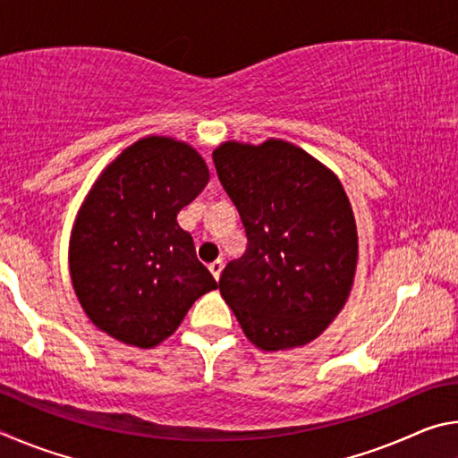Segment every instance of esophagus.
Listing matches in <instances>:
<instances>
[{"label": "esophagus", "instance_id": "esophagus-1", "mask_svg": "<svg viewBox=\"0 0 458 458\" xmlns=\"http://www.w3.org/2000/svg\"><path fill=\"white\" fill-rule=\"evenodd\" d=\"M210 273H212V276L216 278V281H218L220 278V275H222V268H224V262L222 260H214V262H210Z\"/></svg>", "mask_w": 458, "mask_h": 458}]
</instances>
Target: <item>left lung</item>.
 <instances>
[{"label": "left lung", "instance_id": "8db88e82", "mask_svg": "<svg viewBox=\"0 0 458 458\" xmlns=\"http://www.w3.org/2000/svg\"><path fill=\"white\" fill-rule=\"evenodd\" d=\"M242 218L248 248L220 276V294L262 352L311 344L350 299L358 226L339 177L283 139L226 141L212 153Z\"/></svg>", "mask_w": 458, "mask_h": 458}]
</instances>
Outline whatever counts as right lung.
Wrapping results in <instances>:
<instances>
[{
	"label": "right lung",
	"instance_id": "right-lung-1",
	"mask_svg": "<svg viewBox=\"0 0 458 458\" xmlns=\"http://www.w3.org/2000/svg\"><path fill=\"white\" fill-rule=\"evenodd\" d=\"M208 180L210 169L191 145L149 135L92 183L76 214L68 265L84 313L106 335L151 350L218 286L177 224Z\"/></svg>",
	"mask_w": 458,
	"mask_h": 458
}]
</instances>
